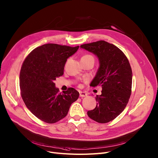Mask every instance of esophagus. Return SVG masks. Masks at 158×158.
Wrapping results in <instances>:
<instances>
[{
    "label": "esophagus",
    "mask_w": 158,
    "mask_h": 158,
    "mask_svg": "<svg viewBox=\"0 0 158 158\" xmlns=\"http://www.w3.org/2000/svg\"><path fill=\"white\" fill-rule=\"evenodd\" d=\"M79 96L81 97H85L87 96V93L86 92H84V91H80L79 92Z\"/></svg>",
    "instance_id": "obj_1"
}]
</instances>
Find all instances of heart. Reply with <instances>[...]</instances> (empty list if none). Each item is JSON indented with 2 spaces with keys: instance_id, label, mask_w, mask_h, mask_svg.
Masks as SVG:
<instances>
[{
  "instance_id": "1",
  "label": "heart",
  "mask_w": 158,
  "mask_h": 158,
  "mask_svg": "<svg viewBox=\"0 0 158 158\" xmlns=\"http://www.w3.org/2000/svg\"><path fill=\"white\" fill-rule=\"evenodd\" d=\"M87 58H91V59H93V60H94L93 56H91V55H84V56L82 57L81 59H87Z\"/></svg>"
}]
</instances>
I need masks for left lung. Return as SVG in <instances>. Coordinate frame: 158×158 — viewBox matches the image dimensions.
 I'll list each match as a JSON object with an SVG mask.
<instances>
[{"label": "left lung", "mask_w": 158, "mask_h": 158, "mask_svg": "<svg viewBox=\"0 0 158 158\" xmlns=\"http://www.w3.org/2000/svg\"><path fill=\"white\" fill-rule=\"evenodd\" d=\"M81 48L98 58L99 68L90 85L102 88V94L97 95L95 109L88 111V115L98 123H108L118 116L129 101L132 85L129 61L121 49L104 40L82 44Z\"/></svg>", "instance_id": "left-lung-1"}]
</instances>
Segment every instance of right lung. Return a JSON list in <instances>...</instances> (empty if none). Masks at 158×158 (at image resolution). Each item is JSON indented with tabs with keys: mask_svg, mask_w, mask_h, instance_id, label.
<instances>
[{
	"mask_svg": "<svg viewBox=\"0 0 158 158\" xmlns=\"http://www.w3.org/2000/svg\"><path fill=\"white\" fill-rule=\"evenodd\" d=\"M79 46L46 44L34 49L27 56L19 74L21 94L27 107L47 123L64 118L79 93L73 88L59 93L55 81L64 74L67 59Z\"/></svg>",
	"mask_w": 158,
	"mask_h": 158,
	"instance_id": "obj_1",
	"label": "right lung"
}]
</instances>
